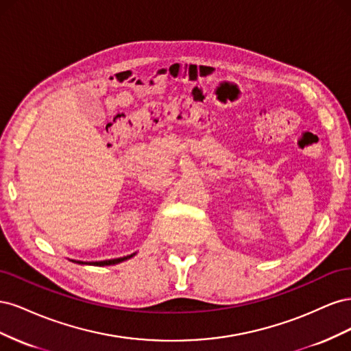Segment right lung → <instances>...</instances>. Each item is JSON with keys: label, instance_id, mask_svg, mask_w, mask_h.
<instances>
[{"label": "right lung", "instance_id": "right-lung-1", "mask_svg": "<svg viewBox=\"0 0 351 351\" xmlns=\"http://www.w3.org/2000/svg\"><path fill=\"white\" fill-rule=\"evenodd\" d=\"M132 256H134V253L133 254H129V256H124V258H119V259H108V261H99V262H90V263H88V262H82V261H71V262H76V263H80V265H95V267H105V265H115V263H120V262H123V261H127V259H130Z\"/></svg>", "mask_w": 351, "mask_h": 351}]
</instances>
